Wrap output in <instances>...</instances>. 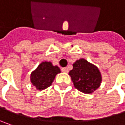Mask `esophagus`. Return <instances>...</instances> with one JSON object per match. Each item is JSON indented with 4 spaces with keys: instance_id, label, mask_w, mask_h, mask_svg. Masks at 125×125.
<instances>
[{
    "instance_id": "esophagus-1",
    "label": "esophagus",
    "mask_w": 125,
    "mask_h": 125,
    "mask_svg": "<svg viewBox=\"0 0 125 125\" xmlns=\"http://www.w3.org/2000/svg\"><path fill=\"white\" fill-rule=\"evenodd\" d=\"M62 71L63 72L67 73V72H69V69H68V68H66V67H63V68H62Z\"/></svg>"
}]
</instances>
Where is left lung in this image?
Segmentation results:
<instances>
[{
    "mask_svg": "<svg viewBox=\"0 0 125 125\" xmlns=\"http://www.w3.org/2000/svg\"><path fill=\"white\" fill-rule=\"evenodd\" d=\"M69 74L74 87L80 92L90 94L100 87L102 77L98 68L85 59L77 60Z\"/></svg>",
    "mask_w": 125,
    "mask_h": 125,
    "instance_id": "1",
    "label": "left lung"
}]
</instances>
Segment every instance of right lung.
I'll return each instance as SVG.
<instances>
[{
  "label": "right lung",
  "mask_w": 125,
  "mask_h": 125,
  "mask_svg": "<svg viewBox=\"0 0 125 125\" xmlns=\"http://www.w3.org/2000/svg\"><path fill=\"white\" fill-rule=\"evenodd\" d=\"M60 69L50 62H42L30 74V81L37 90H42L51 85Z\"/></svg>",
  "instance_id": "add662e5"
}]
</instances>
